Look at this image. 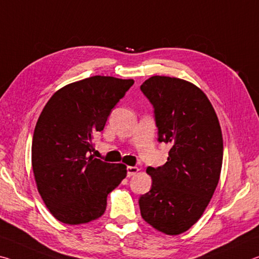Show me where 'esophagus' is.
I'll return each instance as SVG.
<instances>
[{"mask_svg":"<svg viewBox=\"0 0 259 259\" xmlns=\"http://www.w3.org/2000/svg\"><path fill=\"white\" fill-rule=\"evenodd\" d=\"M139 172V168L135 166H127V177H132L134 175H137Z\"/></svg>","mask_w":259,"mask_h":259,"instance_id":"34e87169","label":"esophagus"}]
</instances>
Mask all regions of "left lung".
Masks as SVG:
<instances>
[{
	"label": "left lung",
	"instance_id": "8db88e82",
	"mask_svg": "<svg viewBox=\"0 0 259 259\" xmlns=\"http://www.w3.org/2000/svg\"><path fill=\"white\" fill-rule=\"evenodd\" d=\"M140 90L154 107L158 142L167 162L147 167L152 184L139 200L142 218L168 235L189 230L204 212L223 164V134L212 104L186 80L155 75Z\"/></svg>",
	"mask_w": 259,
	"mask_h": 259
}]
</instances>
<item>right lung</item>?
<instances>
[{
  "mask_svg": "<svg viewBox=\"0 0 259 259\" xmlns=\"http://www.w3.org/2000/svg\"><path fill=\"white\" fill-rule=\"evenodd\" d=\"M132 79L94 77L66 84L50 97L37 119L32 166L37 190L55 218L90 223L107 209L108 194L127 175L124 164L94 158V135L133 86Z\"/></svg>",
  "mask_w": 259,
  "mask_h": 259,
  "instance_id": "obj_1",
  "label": "right lung"
}]
</instances>
